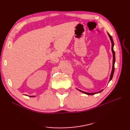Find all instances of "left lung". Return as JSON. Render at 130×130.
<instances>
[{"instance_id":"1","label":"left lung","mask_w":130,"mask_h":130,"mask_svg":"<svg viewBox=\"0 0 130 130\" xmlns=\"http://www.w3.org/2000/svg\"><path fill=\"white\" fill-rule=\"evenodd\" d=\"M108 36L110 38V40H111V43H112V53H113V66H112V72H111V75H110V78H109V82L111 81L112 80V78L113 77V74H114V72H115V61H116V58H115V51H114L113 50V47H114V42H113V39L111 37V35H110L108 32ZM77 90H79V91L81 92L82 93H85L86 94H88V95H93V94H96V93H100L101 92H102L103 90H100V91H99V92H97V93H88V92H84V91H82V90H79L77 88H76Z\"/></svg>"}]
</instances>
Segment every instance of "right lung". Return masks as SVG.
Wrapping results in <instances>:
<instances>
[{"instance_id": "right-lung-1", "label": "right lung", "mask_w": 130, "mask_h": 130, "mask_svg": "<svg viewBox=\"0 0 130 130\" xmlns=\"http://www.w3.org/2000/svg\"><path fill=\"white\" fill-rule=\"evenodd\" d=\"M30 96L31 97V96ZM34 96H32V97H34Z\"/></svg>"}]
</instances>
